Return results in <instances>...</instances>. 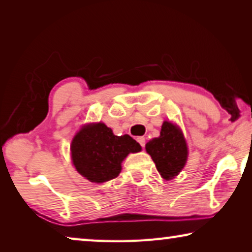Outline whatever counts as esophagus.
<instances>
[{
	"label": "esophagus",
	"mask_w": 252,
	"mask_h": 252,
	"mask_svg": "<svg viewBox=\"0 0 252 252\" xmlns=\"http://www.w3.org/2000/svg\"><path fill=\"white\" fill-rule=\"evenodd\" d=\"M136 141L139 142V144L142 148H144V146H146V138H144V136H138V138H136Z\"/></svg>",
	"instance_id": "esophagus-1"
}]
</instances>
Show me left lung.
<instances>
[{
	"label": "left lung",
	"mask_w": 252,
	"mask_h": 252,
	"mask_svg": "<svg viewBox=\"0 0 252 252\" xmlns=\"http://www.w3.org/2000/svg\"><path fill=\"white\" fill-rule=\"evenodd\" d=\"M146 150L151 156L161 177L165 180L178 176L187 162L186 140L182 132L171 122H163L160 136L149 141L146 144Z\"/></svg>",
	"instance_id": "left-lung-1"
}]
</instances>
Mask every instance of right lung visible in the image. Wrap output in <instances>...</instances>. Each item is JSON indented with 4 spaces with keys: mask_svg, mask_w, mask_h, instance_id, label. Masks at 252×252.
<instances>
[{
    "mask_svg": "<svg viewBox=\"0 0 252 252\" xmlns=\"http://www.w3.org/2000/svg\"><path fill=\"white\" fill-rule=\"evenodd\" d=\"M139 151L141 146L130 135H114L104 123L82 127L71 144L75 169L81 176L97 183L117 178L123 159L130 152Z\"/></svg>",
    "mask_w": 252,
    "mask_h": 252,
    "instance_id": "obj_1",
    "label": "right lung"
}]
</instances>
